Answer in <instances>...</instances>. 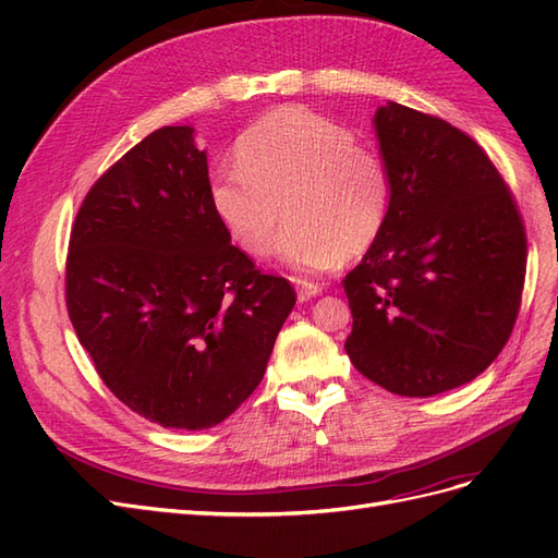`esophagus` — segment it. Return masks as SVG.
I'll use <instances>...</instances> for the list:
<instances>
[{
  "label": "esophagus",
  "mask_w": 558,
  "mask_h": 558,
  "mask_svg": "<svg viewBox=\"0 0 558 558\" xmlns=\"http://www.w3.org/2000/svg\"><path fill=\"white\" fill-rule=\"evenodd\" d=\"M295 289H298V300H300V302H307V300H312L314 295H318L320 291H324L318 283L302 281V279L295 281Z\"/></svg>",
  "instance_id": "obj_1"
}]
</instances>
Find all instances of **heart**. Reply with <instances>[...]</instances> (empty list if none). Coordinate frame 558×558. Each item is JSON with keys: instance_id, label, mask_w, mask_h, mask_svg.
Segmentation results:
<instances>
[{"instance_id": "b5f03b06", "label": "heart", "mask_w": 558, "mask_h": 558, "mask_svg": "<svg viewBox=\"0 0 558 558\" xmlns=\"http://www.w3.org/2000/svg\"><path fill=\"white\" fill-rule=\"evenodd\" d=\"M238 167L211 179V207L246 253L267 258L283 216L281 258L324 272L361 258L386 230L393 174L379 150L342 123L283 107L253 123L234 146Z\"/></svg>"}]
</instances>
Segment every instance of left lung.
I'll use <instances>...</instances> for the list:
<instances>
[{"mask_svg":"<svg viewBox=\"0 0 558 558\" xmlns=\"http://www.w3.org/2000/svg\"><path fill=\"white\" fill-rule=\"evenodd\" d=\"M375 128L393 174L379 242L344 277L347 353L369 381L428 398L468 384L508 344L526 277V228L484 148L396 102Z\"/></svg>","mask_w":558,"mask_h":558,"instance_id":"left-lung-1","label":"left lung"}]
</instances>
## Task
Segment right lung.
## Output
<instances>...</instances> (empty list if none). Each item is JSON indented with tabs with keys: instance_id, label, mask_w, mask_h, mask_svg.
<instances>
[{
	"instance_id": "1",
	"label": "right lung",
	"mask_w": 558,
	"mask_h": 558,
	"mask_svg": "<svg viewBox=\"0 0 558 558\" xmlns=\"http://www.w3.org/2000/svg\"><path fill=\"white\" fill-rule=\"evenodd\" d=\"M193 128L150 132L76 214L64 300L97 375L162 428L221 424L256 391L293 286L265 275L211 207Z\"/></svg>"
}]
</instances>
